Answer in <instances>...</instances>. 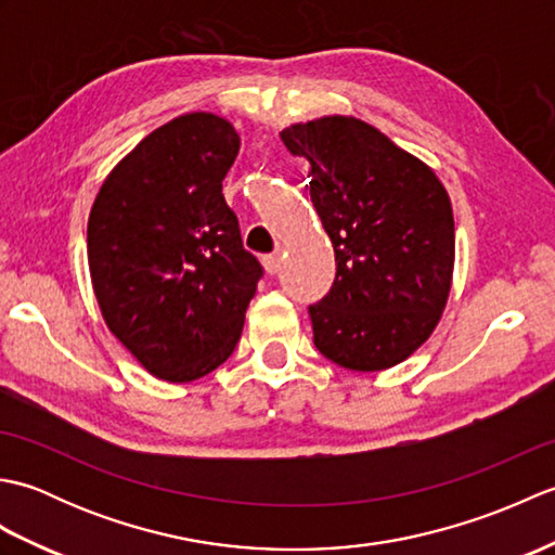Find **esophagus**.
Returning <instances> with one entry per match:
<instances>
[{
    "label": "esophagus",
    "instance_id": "esophagus-1",
    "mask_svg": "<svg viewBox=\"0 0 555 555\" xmlns=\"http://www.w3.org/2000/svg\"><path fill=\"white\" fill-rule=\"evenodd\" d=\"M264 269H267V274H276V271L281 269V253H271V255H267L264 259Z\"/></svg>",
    "mask_w": 555,
    "mask_h": 555
}]
</instances>
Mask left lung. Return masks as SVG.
Here are the masks:
<instances>
[{
    "instance_id": "obj_1",
    "label": "left lung",
    "mask_w": 555,
    "mask_h": 555,
    "mask_svg": "<svg viewBox=\"0 0 555 555\" xmlns=\"http://www.w3.org/2000/svg\"><path fill=\"white\" fill-rule=\"evenodd\" d=\"M310 159V197L336 255V279L308 308L314 346L356 372L403 362L434 332L451 291L455 229L436 173L352 116L281 131Z\"/></svg>"
}]
</instances>
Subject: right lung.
<instances>
[{"mask_svg": "<svg viewBox=\"0 0 555 555\" xmlns=\"http://www.w3.org/2000/svg\"><path fill=\"white\" fill-rule=\"evenodd\" d=\"M238 147L219 116H179L116 164L90 211L104 322L164 382H193L229 360L264 276L221 193Z\"/></svg>", "mask_w": 555, "mask_h": 555, "instance_id": "1", "label": "right lung"}]
</instances>
